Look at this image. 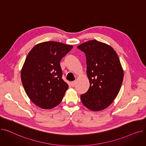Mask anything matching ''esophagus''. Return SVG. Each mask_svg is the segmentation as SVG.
I'll list each match as a JSON object with an SVG mask.
<instances>
[{"label":"esophagus","instance_id":"1","mask_svg":"<svg viewBox=\"0 0 146 146\" xmlns=\"http://www.w3.org/2000/svg\"><path fill=\"white\" fill-rule=\"evenodd\" d=\"M71 85L72 86H74L76 85V81H73L71 82Z\"/></svg>","mask_w":146,"mask_h":146}]
</instances>
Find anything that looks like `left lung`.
<instances>
[{"instance_id":"left-lung-1","label":"left lung","mask_w":146,"mask_h":146,"mask_svg":"<svg viewBox=\"0 0 146 146\" xmlns=\"http://www.w3.org/2000/svg\"><path fill=\"white\" fill-rule=\"evenodd\" d=\"M85 52L90 86L80 95L83 104L94 111L110 106L119 93L124 72L119 57L111 46L90 40L78 47Z\"/></svg>"}]
</instances>
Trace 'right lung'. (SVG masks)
<instances>
[{
    "label": "right lung",
    "mask_w": 146,
    "mask_h": 146,
    "mask_svg": "<svg viewBox=\"0 0 146 146\" xmlns=\"http://www.w3.org/2000/svg\"><path fill=\"white\" fill-rule=\"evenodd\" d=\"M73 46L58 42L38 44L29 51L21 70L25 91L38 106L51 109L58 105L68 89L62 79L61 60Z\"/></svg>",
    "instance_id": "add662e5"
}]
</instances>
